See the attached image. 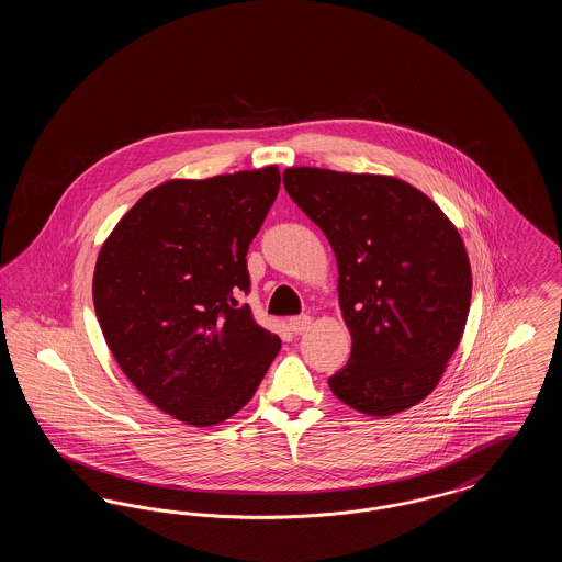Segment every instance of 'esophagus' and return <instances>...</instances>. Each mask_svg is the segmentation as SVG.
I'll return each instance as SVG.
<instances>
[{
  "instance_id": "34e87169",
  "label": "esophagus",
  "mask_w": 562,
  "mask_h": 562,
  "mask_svg": "<svg viewBox=\"0 0 562 562\" xmlns=\"http://www.w3.org/2000/svg\"><path fill=\"white\" fill-rule=\"evenodd\" d=\"M310 324H312V318H310L307 314L294 316V318L289 321V326H291V330H293L294 335H301V333H305V330L310 328Z\"/></svg>"
}]
</instances>
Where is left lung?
Masks as SVG:
<instances>
[{"label": "left lung", "mask_w": 562, "mask_h": 562, "mask_svg": "<svg viewBox=\"0 0 562 562\" xmlns=\"http://www.w3.org/2000/svg\"><path fill=\"white\" fill-rule=\"evenodd\" d=\"M284 188L330 241L348 364L328 379L351 408L387 417L424 401L461 341L472 269L453 223L394 177L286 168Z\"/></svg>", "instance_id": "left-lung-1"}]
</instances>
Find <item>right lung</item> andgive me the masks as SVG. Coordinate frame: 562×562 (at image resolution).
I'll use <instances>...</instances> for the list:
<instances>
[{
    "label": "right lung",
    "instance_id": "1",
    "mask_svg": "<svg viewBox=\"0 0 562 562\" xmlns=\"http://www.w3.org/2000/svg\"><path fill=\"white\" fill-rule=\"evenodd\" d=\"M280 189L278 166L175 179L147 191L94 268V312L134 387L175 419L206 428L250 401L280 351L238 296L246 252Z\"/></svg>",
    "mask_w": 562,
    "mask_h": 562
}]
</instances>
